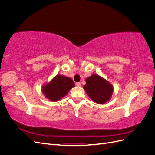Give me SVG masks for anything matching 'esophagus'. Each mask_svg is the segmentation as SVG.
<instances>
[{
	"label": "esophagus",
	"instance_id": "esophagus-1",
	"mask_svg": "<svg viewBox=\"0 0 155 155\" xmlns=\"http://www.w3.org/2000/svg\"><path fill=\"white\" fill-rule=\"evenodd\" d=\"M76 85L78 87H81V83H76Z\"/></svg>",
	"mask_w": 155,
	"mask_h": 155
}]
</instances>
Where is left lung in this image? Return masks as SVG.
I'll return each mask as SVG.
<instances>
[{
    "label": "left lung",
    "mask_w": 155,
    "mask_h": 155,
    "mask_svg": "<svg viewBox=\"0 0 155 155\" xmlns=\"http://www.w3.org/2000/svg\"><path fill=\"white\" fill-rule=\"evenodd\" d=\"M83 85L87 95L97 104H104L110 100L114 91L113 86L97 74H92L86 79Z\"/></svg>",
    "instance_id": "8db88e82"
}]
</instances>
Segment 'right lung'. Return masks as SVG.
Listing matches in <instances>:
<instances>
[{"instance_id":"1","label":"right lung","mask_w":155,"mask_h":155,"mask_svg":"<svg viewBox=\"0 0 155 155\" xmlns=\"http://www.w3.org/2000/svg\"><path fill=\"white\" fill-rule=\"evenodd\" d=\"M74 87L75 84L71 78L63 75H57L42 87V92L49 100L58 101L66 96Z\"/></svg>"}]
</instances>
